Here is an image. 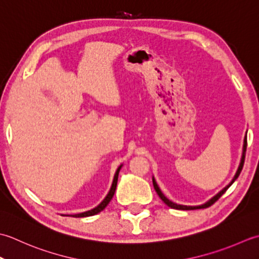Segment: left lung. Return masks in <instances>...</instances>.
<instances>
[{"label":"left lung","mask_w":259,"mask_h":259,"mask_svg":"<svg viewBox=\"0 0 259 259\" xmlns=\"http://www.w3.org/2000/svg\"><path fill=\"white\" fill-rule=\"evenodd\" d=\"M246 149H247V137H245V140H244V147H242V155H241V160H240V164H239V166H238V170H237V172H236V174H235V177H234V179L233 180H231V182L228 184V186H227L226 188H224L223 190H221V191L219 192V193H217L215 194V196L213 197V198H211L208 202H205L204 204H201V205H194V207H192V205H183V204H178V203H174V202H172L171 200H168L164 194L162 193V191L160 190V188H159V186H157L156 184V182H155V179L153 178V186H154V189H155V191H156V193L159 194V197L162 199V201L164 202L167 207H170V208H173V209H178V210H194V209H203V208H208V207H210L211 204H213L215 201H217V200L223 196V194L227 191V189H228L231 184H233L235 181H236V179L239 177V174H240V172H241V170H242V166H244V162H245V154H246Z\"/></svg>","instance_id":"left-lung-1"}]
</instances>
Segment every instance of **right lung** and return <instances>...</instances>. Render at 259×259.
Masks as SVG:
<instances>
[{
  "instance_id": "add662e5",
  "label": "right lung",
  "mask_w": 259,
  "mask_h": 259,
  "mask_svg": "<svg viewBox=\"0 0 259 259\" xmlns=\"http://www.w3.org/2000/svg\"><path fill=\"white\" fill-rule=\"evenodd\" d=\"M120 167H122V165H119L117 170H116L115 172V176H114V180H113V183H112V187H110V190L108 194L106 196V198H105L102 202H100L96 208H94L92 210H88L86 211V212H81V213H77V214H72V217L75 218H82V217H89V215H94V214H97L98 212H100V211H103L105 208L107 207V204L109 203L110 200H112L114 193H115V190H116V186H117V180H118V173H119V170Z\"/></svg>"
}]
</instances>
